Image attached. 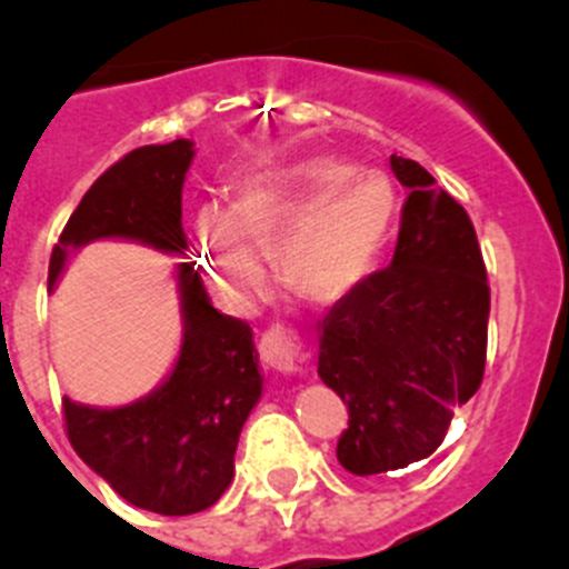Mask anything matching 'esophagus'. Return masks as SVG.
I'll use <instances>...</instances> for the list:
<instances>
[{
  "label": "esophagus",
  "mask_w": 569,
  "mask_h": 569,
  "mask_svg": "<svg viewBox=\"0 0 569 569\" xmlns=\"http://www.w3.org/2000/svg\"><path fill=\"white\" fill-rule=\"evenodd\" d=\"M260 359L269 365L278 373H300V350L291 342L289 333L283 328H269L263 337H260Z\"/></svg>",
  "instance_id": "esophagus-1"
}]
</instances>
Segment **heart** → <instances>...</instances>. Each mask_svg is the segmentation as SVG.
<instances>
[{"mask_svg":"<svg viewBox=\"0 0 569 569\" xmlns=\"http://www.w3.org/2000/svg\"><path fill=\"white\" fill-rule=\"evenodd\" d=\"M396 188L379 171L342 159H306L258 173L232 207L196 216L201 267L216 295L249 309L269 291L260 254H274L280 280L311 302H337L373 274L396 221Z\"/></svg>","mask_w":569,"mask_h":569,"instance_id":"heart-1","label":"heart"}]
</instances>
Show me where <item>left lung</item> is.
I'll return each mask as SVG.
<instances>
[{
	"instance_id": "left-lung-1",
	"label": "left lung",
	"mask_w": 569,
	"mask_h": 569,
	"mask_svg": "<svg viewBox=\"0 0 569 569\" xmlns=\"http://www.w3.org/2000/svg\"><path fill=\"white\" fill-rule=\"evenodd\" d=\"M390 168L410 190L392 263L320 322L317 373L348 405L337 458L359 477L429 458L486 370L491 289L469 212L412 159Z\"/></svg>"
}]
</instances>
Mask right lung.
<instances>
[{
    "label": "right lung",
    "mask_w": 569,
    "mask_h": 569,
    "mask_svg": "<svg viewBox=\"0 0 569 569\" xmlns=\"http://www.w3.org/2000/svg\"><path fill=\"white\" fill-rule=\"evenodd\" d=\"M193 142L142 146L114 162L76 207L50 254L56 286L67 254L98 238L184 252L182 184ZM184 337L171 376L134 405L100 410L63 398L69 443L123 500L162 517L216 506L236 471L238 435L263 376L252 328L212 309L190 263H179Z\"/></svg>",
    "instance_id": "add662e5"
}]
</instances>
